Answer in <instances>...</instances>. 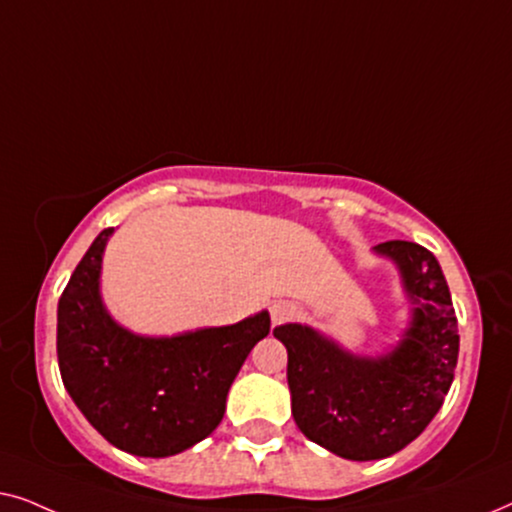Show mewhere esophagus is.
Masks as SVG:
<instances>
[{"label":"esophagus","mask_w":512,"mask_h":512,"mask_svg":"<svg viewBox=\"0 0 512 512\" xmlns=\"http://www.w3.org/2000/svg\"><path fill=\"white\" fill-rule=\"evenodd\" d=\"M270 314H272V324H284V321H291L298 317V307L289 303V300H277V303H272Z\"/></svg>","instance_id":"obj_1"}]
</instances>
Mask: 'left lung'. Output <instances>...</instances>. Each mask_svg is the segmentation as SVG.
<instances>
[{
  "mask_svg": "<svg viewBox=\"0 0 512 512\" xmlns=\"http://www.w3.org/2000/svg\"><path fill=\"white\" fill-rule=\"evenodd\" d=\"M396 263L410 321L384 354H354L317 328L277 326L298 429L352 461L384 459L422 433L443 405L459 356L457 317L440 263L415 242L373 247Z\"/></svg>",
  "mask_w": 512,
  "mask_h": 512,
  "instance_id": "8db88e82",
  "label": "left lung"
}]
</instances>
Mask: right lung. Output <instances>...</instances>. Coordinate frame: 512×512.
<instances>
[{"instance_id": "1", "label": "right lung", "mask_w": 512, "mask_h": 512, "mask_svg": "<svg viewBox=\"0 0 512 512\" xmlns=\"http://www.w3.org/2000/svg\"><path fill=\"white\" fill-rule=\"evenodd\" d=\"M102 230L58 303V363L67 394L118 450L172 457L205 440L226 412L244 359L270 333V314L177 335H139L102 300Z\"/></svg>"}]
</instances>
